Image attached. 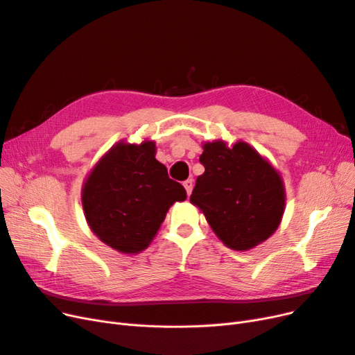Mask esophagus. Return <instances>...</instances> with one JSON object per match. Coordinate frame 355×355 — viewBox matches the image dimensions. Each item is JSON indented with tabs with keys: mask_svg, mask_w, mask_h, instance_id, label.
Listing matches in <instances>:
<instances>
[{
	"mask_svg": "<svg viewBox=\"0 0 355 355\" xmlns=\"http://www.w3.org/2000/svg\"><path fill=\"white\" fill-rule=\"evenodd\" d=\"M184 187H185V189H187V194L191 196L192 188H194V180H192V179H187V180L184 182Z\"/></svg>",
	"mask_w": 355,
	"mask_h": 355,
	"instance_id": "34e87169",
	"label": "esophagus"
}]
</instances>
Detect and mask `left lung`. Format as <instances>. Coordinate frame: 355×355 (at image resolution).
Segmentation results:
<instances>
[{
	"mask_svg": "<svg viewBox=\"0 0 355 355\" xmlns=\"http://www.w3.org/2000/svg\"><path fill=\"white\" fill-rule=\"evenodd\" d=\"M191 202L206 214L214 234L234 250H249L270 239L284 211V188L278 171L252 146L223 142L202 146Z\"/></svg>",
	"mask_w": 355,
	"mask_h": 355,
	"instance_id": "8db88e82",
	"label": "left lung"
}]
</instances>
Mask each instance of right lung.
<instances>
[{
    "mask_svg": "<svg viewBox=\"0 0 355 355\" xmlns=\"http://www.w3.org/2000/svg\"><path fill=\"white\" fill-rule=\"evenodd\" d=\"M187 191L155 159V144H120L93 168L83 188L92 231L112 249L139 253L149 245L168 207Z\"/></svg>",
    "mask_w": 355,
    "mask_h": 355,
    "instance_id": "add662e5",
    "label": "right lung"
}]
</instances>
